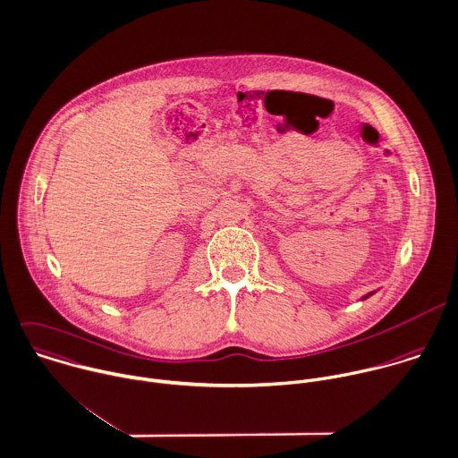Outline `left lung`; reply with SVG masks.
Segmentation results:
<instances>
[{"instance_id":"8db88e82","label":"left lung","mask_w":458,"mask_h":458,"mask_svg":"<svg viewBox=\"0 0 458 458\" xmlns=\"http://www.w3.org/2000/svg\"><path fill=\"white\" fill-rule=\"evenodd\" d=\"M371 295H373V293H369V295H366V297H364V299H368V297H371Z\"/></svg>"}]
</instances>
